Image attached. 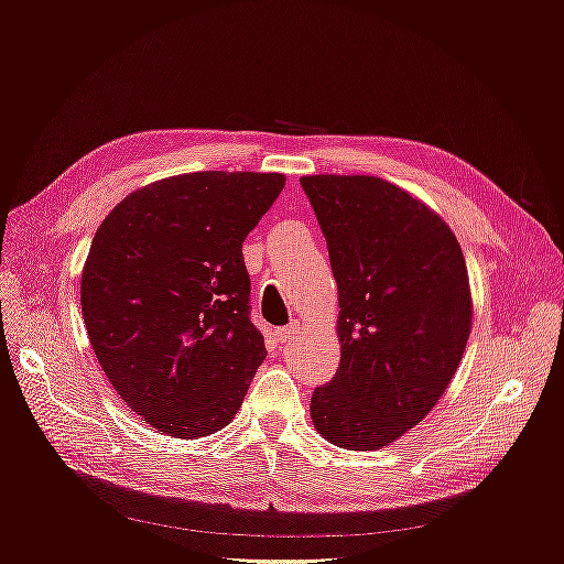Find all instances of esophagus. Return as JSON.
Returning a JSON list of instances; mask_svg holds the SVG:
<instances>
[{
	"mask_svg": "<svg viewBox=\"0 0 564 564\" xmlns=\"http://www.w3.org/2000/svg\"><path fill=\"white\" fill-rule=\"evenodd\" d=\"M299 329H301V322H289L286 327H280V329H275V336H278V340L280 344H286L289 338H294V334H299Z\"/></svg>",
	"mask_w": 564,
	"mask_h": 564,
	"instance_id": "34e87169",
	"label": "esophagus"
}]
</instances>
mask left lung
I'll return each instance as SVG.
<instances>
[{
    "label": "left lung",
    "mask_w": 564,
    "mask_h": 564,
    "mask_svg": "<svg viewBox=\"0 0 564 564\" xmlns=\"http://www.w3.org/2000/svg\"><path fill=\"white\" fill-rule=\"evenodd\" d=\"M338 284L340 362L315 388L313 425L344 449L414 429L464 357L473 303L454 232L377 176H303Z\"/></svg>",
    "instance_id": "1"
}]
</instances>
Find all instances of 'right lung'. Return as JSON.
Instances as JSON below:
<instances>
[{"mask_svg":"<svg viewBox=\"0 0 564 564\" xmlns=\"http://www.w3.org/2000/svg\"><path fill=\"white\" fill-rule=\"evenodd\" d=\"M282 187V174L172 176L131 193L96 230L84 324L117 395L152 429L204 437L240 409L265 360L242 242Z\"/></svg>","mask_w":564,"mask_h":564,"instance_id":"obj_1","label":"right lung"}]
</instances>
